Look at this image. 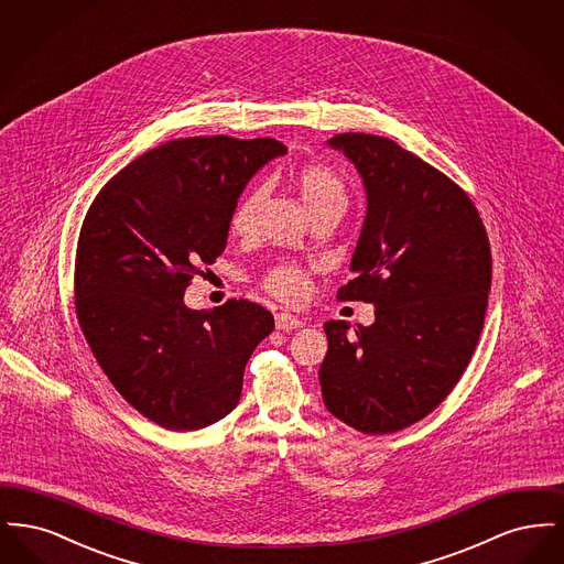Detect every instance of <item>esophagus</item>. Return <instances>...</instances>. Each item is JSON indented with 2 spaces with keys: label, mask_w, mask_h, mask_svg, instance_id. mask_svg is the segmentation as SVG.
<instances>
[{
  "label": "esophagus",
  "mask_w": 564,
  "mask_h": 564,
  "mask_svg": "<svg viewBox=\"0 0 564 564\" xmlns=\"http://www.w3.org/2000/svg\"><path fill=\"white\" fill-rule=\"evenodd\" d=\"M274 325H276V329H281V332H292V329L302 327L304 323H302V319L294 317V315H290V313H279V315L274 317Z\"/></svg>",
  "instance_id": "obj_1"
}]
</instances>
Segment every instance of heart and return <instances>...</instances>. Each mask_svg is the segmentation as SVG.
I'll return each instance as SVG.
<instances>
[{"instance_id":"obj_1","label":"heart","mask_w":564,"mask_h":564,"mask_svg":"<svg viewBox=\"0 0 564 564\" xmlns=\"http://www.w3.org/2000/svg\"><path fill=\"white\" fill-rule=\"evenodd\" d=\"M294 186L308 214L327 203H345L347 200V189H345V182L340 180V175L334 169L319 164V162L300 166L295 171ZM264 194H267L264 186H253L237 203L235 212L230 215V230L235 235H239V237L253 235ZM264 285L270 294L283 302H300L308 290V279L297 267L283 264V267L270 270L269 276L264 279Z\"/></svg>"}]
</instances>
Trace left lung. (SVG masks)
Wrapping results in <instances>:
<instances>
[{"label": "left lung", "instance_id": "8db88e82", "mask_svg": "<svg viewBox=\"0 0 564 564\" xmlns=\"http://www.w3.org/2000/svg\"><path fill=\"white\" fill-rule=\"evenodd\" d=\"M368 207L338 300L375 304V323L327 322L319 370L325 408L384 435L427 416L465 372L490 292L492 258L471 198L387 137L343 133Z\"/></svg>", "mask_w": 564, "mask_h": 564}]
</instances>
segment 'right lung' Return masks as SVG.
Instances as JSON below:
<instances>
[{"mask_svg": "<svg viewBox=\"0 0 564 564\" xmlns=\"http://www.w3.org/2000/svg\"><path fill=\"white\" fill-rule=\"evenodd\" d=\"M288 148L270 137H188L113 175L76 251V313L118 393L164 430L214 425L239 403L242 372L274 319L249 300L184 302L228 241L247 182Z\"/></svg>", "mask_w": 564, "mask_h": 564, "instance_id": "obj_1", "label": "right lung"}]
</instances>
